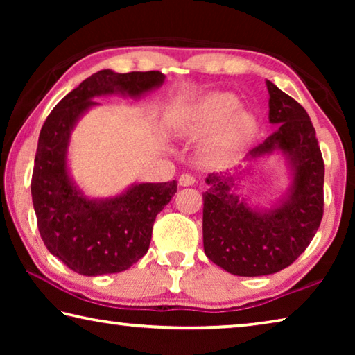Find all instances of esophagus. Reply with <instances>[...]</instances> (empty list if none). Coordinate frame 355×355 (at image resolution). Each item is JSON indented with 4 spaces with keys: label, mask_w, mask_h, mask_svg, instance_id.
<instances>
[{
    "label": "esophagus",
    "mask_w": 355,
    "mask_h": 355,
    "mask_svg": "<svg viewBox=\"0 0 355 355\" xmlns=\"http://www.w3.org/2000/svg\"><path fill=\"white\" fill-rule=\"evenodd\" d=\"M178 183L182 186H191L196 183V177L191 175V173H182L178 178Z\"/></svg>",
    "instance_id": "1"
}]
</instances>
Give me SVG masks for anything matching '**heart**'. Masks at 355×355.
Here are the masks:
<instances>
[{
    "instance_id": "b5f03b06",
    "label": "heart",
    "mask_w": 355,
    "mask_h": 355,
    "mask_svg": "<svg viewBox=\"0 0 355 355\" xmlns=\"http://www.w3.org/2000/svg\"><path fill=\"white\" fill-rule=\"evenodd\" d=\"M236 98L230 94H213L203 98L180 127L186 137H199L209 133L219 123V130L205 144V156L209 161H222L232 156L254 131V119L244 111H236Z\"/></svg>"
}]
</instances>
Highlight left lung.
Returning a JSON list of instances; mask_svg holds the SVG:
<instances>
[{"instance_id": "obj_1", "label": "left lung", "mask_w": 355, "mask_h": 355, "mask_svg": "<svg viewBox=\"0 0 355 355\" xmlns=\"http://www.w3.org/2000/svg\"><path fill=\"white\" fill-rule=\"evenodd\" d=\"M269 122L277 130L250 150V158L284 152L293 184L279 208L255 211L232 192L233 177L208 173L203 192V249L227 272L257 277L290 266L309 248L324 213V161L307 111L266 81Z\"/></svg>"}]
</instances>
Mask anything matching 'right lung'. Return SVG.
Masks as SVG:
<instances>
[{
    "instance_id": "1",
    "label": "right lung",
    "mask_w": 355,
    "mask_h": 355,
    "mask_svg": "<svg viewBox=\"0 0 355 355\" xmlns=\"http://www.w3.org/2000/svg\"><path fill=\"white\" fill-rule=\"evenodd\" d=\"M161 71L116 73L100 70L59 101L40 130L31 194L42 241L71 271L116 274L147 254L161 209L177 192V182L135 184L110 200H89L67 173L70 131L94 97L112 92L137 97L163 84Z\"/></svg>"
}]
</instances>
